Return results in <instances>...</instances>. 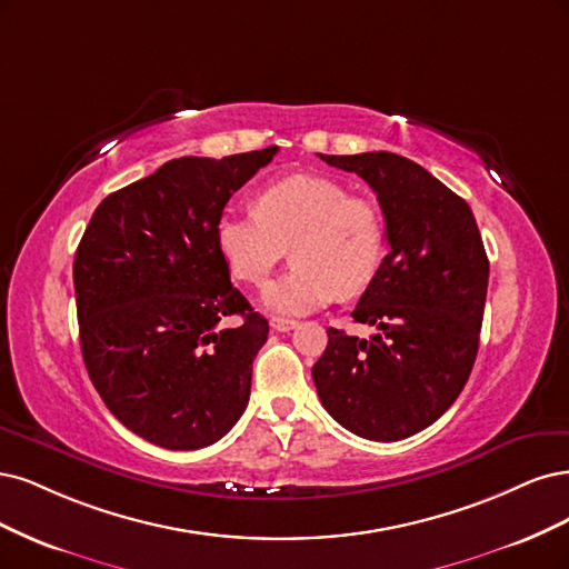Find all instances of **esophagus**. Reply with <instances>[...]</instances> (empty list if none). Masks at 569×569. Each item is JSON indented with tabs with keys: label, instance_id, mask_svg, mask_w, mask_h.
Returning a JSON list of instances; mask_svg holds the SVG:
<instances>
[{
	"label": "esophagus",
	"instance_id": "1",
	"mask_svg": "<svg viewBox=\"0 0 569 569\" xmlns=\"http://www.w3.org/2000/svg\"><path fill=\"white\" fill-rule=\"evenodd\" d=\"M269 326L273 328V331L288 333V331H292V328L298 326V321H296V319H286V317H271V319H269Z\"/></svg>",
	"mask_w": 569,
	"mask_h": 569
}]
</instances>
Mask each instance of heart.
I'll return each mask as SVG.
<instances>
[{"label":"heart","instance_id":"1","mask_svg":"<svg viewBox=\"0 0 569 569\" xmlns=\"http://www.w3.org/2000/svg\"><path fill=\"white\" fill-rule=\"evenodd\" d=\"M214 241L231 277L260 286L290 248V269L264 286L262 302L300 317L373 283L388 252V224L371 198L326 174H290L254 196V212L227 210Z\"/></svg>","mask_w":569,"mask_h":569}]
</instances>
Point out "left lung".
<instances>
[{
	"instance_id": "1",
	"label": "left lung",
	"mask_w": 569,
	"mask_h": 569,
	"mask_svg": "<svg viewBox=\"0 0 569 569\" xmlns=\"http://www.w3.org/2000/svg\"><path fill=\"white\" fill-rule=\"evenodd\" d=\"M319 158L376 191L390 252L352 311L380 333L363 340L328 328L311 378L342 428L397 442L432 426L468 382L489 281L482 236L466 200L409 158Z\"/></svg>"
}]
</instances>
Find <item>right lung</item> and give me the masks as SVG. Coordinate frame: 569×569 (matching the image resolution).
<instances>
[{"label": "right lung", "instance_id": "add662e5", "mask_svg": "<svg viewBox=\"0 0 569 569\" xmlns=\"http://www.w3.org/2000/svg\"><path fill=\"white\" fill-rule=\"evenodd\" d=\"M277 151L174 158L89 219L72 264L82 359L108 411L146 442L203 449L248 407L269 323L231 286L214 224Z\"/></svg>", "mask_w": 569, "mask_h": 569}]
</instances>
